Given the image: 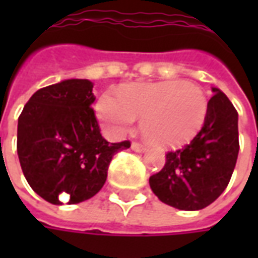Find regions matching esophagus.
<instances>
[{"instance_id": "esophagus-1", "label": "esophagus", "mask_w": 258, "mask_h": 258, "mask_svg": "<svg viewBox=\"0 0 258 258\" xmlns=\"http://www.w3.org/2000/svg\"><path fill=\"white\" fill-rule=\"evenodd\" d=\"M131 149L134 152H138V153H141V152L145 151V146L141 145V144H138V142H133L131 144Z\"/></svg>"}]
</instances>
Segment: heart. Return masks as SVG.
Listing matches in <instances>:
<instances>
[{
    "label": "heart",
    "mask_w": 258,
    "mask_h": 258,
    "mask_svg": "<svg viewBox=\"0 0 258 258\" xmlns=\"http://www.w3.org/2000/svg\"><path fill=\"white\" fill-rule=\"evenodd\" d=\"M209 101L199 85L184 80L131 84L117 98L103 95L96 116L112 133H124L141 118V133L152 144L175 146L192 140L205 123Z\"/></svg>",
    "instance_id": "1"
}]
</instances>
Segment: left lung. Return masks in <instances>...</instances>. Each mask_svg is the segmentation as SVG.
Instances as JSON below:
<instances>
[{"label": "left lung", "instance_id": "left-lung-1", "mask_svg": "<svg viewBox=\"0 0 258 258\" xmlns=\"http://www.w3.org/2000/svg\"><path fill=\"white\" fill-rule=\"evenodd\" d=\"M203 127L189 144L168 152L166 164L149 178L153 194L178 210H202L225 190L239 153L238 112L216 87Z\"/></svg>", "mask_w": 258, "mask_h": 258}]
</instances>
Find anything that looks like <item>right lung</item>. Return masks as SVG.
<instances>
[{"instance_id":"1","label":"right lung","mask_w":258,"mask_h":258,"mask_svg":"<svg viewBox=\"0 0 258 258\" xmlns=\"http://www.w3.org/2000/svg\"><path fill=\"white\" fill-rule=\"evenodd\" d=\"M92 81L69 79L34 92L18 120V156L27 182L52 205H76L105 184L112 157L130 142L109 144L92 110Z\"/></svg>"}]
</instances>
